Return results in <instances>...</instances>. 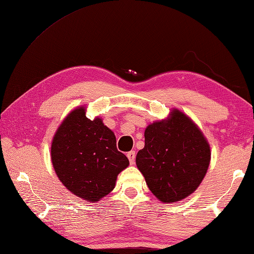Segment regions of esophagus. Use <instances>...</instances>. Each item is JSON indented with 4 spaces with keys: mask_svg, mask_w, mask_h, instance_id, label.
Returning <instances> with one entry per match:
<instances>
[{
    "mask_svg": "<svg viewBox=\"0 0 254 254\" xmlns=\"http://www.w3.org/2000/svg\"><path fill=\"white\" fill-rule=\"evenodd\" d=\"M127 157L129 159V162H130V164H134V160H136V152H134V151H129L127 153Z\"/></svg>",
    "mask_w": 254,
    "mask_h": 254,
    "instance_id": "34e87169",
    "label": "esophagus"
}]
</instances>
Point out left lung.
I'll use <instances>...</instances> for the list:
<instances>
[{
  "label": "left lung",
  "mask_w": 254,
  "mask_h": 254,
  "mask_svg": "<svg viewBox=\"0 0 254 254\" xmlns=\"http://www.w3.org/2000/svg\"><path fill=\"white\" fill-rule=\"evenodd\" d=\"M209 161L210 148L204 134L178 110L169 120L146 128L144 148L136 157L149 190L163 203L192 194L203 181Z\"/></svg>",
  "instance_id": "8db88e82"
}]
</instances>
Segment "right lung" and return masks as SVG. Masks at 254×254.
Masks as SVG:
<instances>
[{
  "instance_id": "obj_1",
  "label": "right lung",
  "mask_w": 254,
  "mask_h": 254,
  "mask_svg": "<svg viewBox=\"0 0 254 254\" xmlns=\"http://www.w3.org/2000/svg\"><path fill=\"white\" fill-rule=\"evenodd\" d=\"M51 160L59 180L79 197L95 203L115 188L129 161L116 148V137L102 120H89L84 107L66 116L57 130Z\"/></svg>"
}]
</instances>
